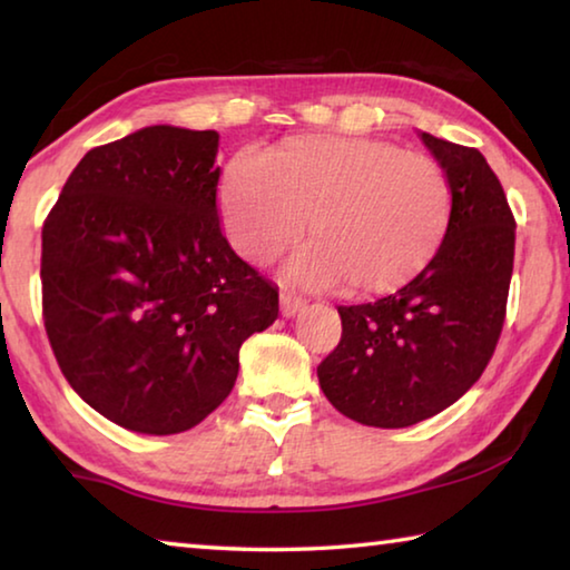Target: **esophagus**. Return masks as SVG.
<instances>
[{"label":"esophagus","mask_w":570,"mask_h":570,"mask_svg":"<svg viewBox=\"0 0 570 570\" xmlns=\"http://www.w3.org/2000/svg\"><path fill=\"white\" fill-rule=\"evenodd\" d=\"M304 298L296 296V294H288V292H282V314L284 316H294L304 308Z\"/></svg>","instance_id":"1"}]
</instances>
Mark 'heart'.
Here are the masks:
<instances>
[{"instance_id": "obj_1", "label": "heart", "mask_w": 570, "mask_h": 570, "mask_svg": "<svg viewBox=\"0 0 570 570\" xmlns=\"http://www.w3.org/2000/svg\"><path fill=\"white\" fill-rule=\"evenodd\" d=\"M226 236L250 264L276 262L302 238L286 276L316 292L392 294L435 258L452 220L438 160L370 138L294 135L244 150L220 178Z\"/></svg>"}]
</instances>
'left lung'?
<instances>
[{
	"mask_svg": "<svg viewBox=\"0 0 570 570\" xmlns=\"http://www.w3.org/2000/svg\"><path fill=\"white\" fill-rule=\"evenodd\" d=\"M452 186L435 258L377 302L340 306L342 340L316 366L336 410L370 428H410L480 380L505 322L515 218L482 153L422 132Z\"/></svg>",
	"mask_w": 570,
	"mask_h": 570,
	"instance_id": "1",
	"label": "left lung"
}]
</instances>
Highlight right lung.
Listing matches in <instances>:
<instances>
[{"instance_id": "1", "label": "right lung", "mask_w": 570, "mask_h": 570, "mask_svg": "<svg viewBox=\"0 0 570 570\" xmlns=\"http://www.w3.org/2000/svg\"><path fill=\"white\" fill-rule=\"evenodd\" d=\"M218 132L153 125L92 148L42 226V320L65 380L146 435L204 422L278 288L220 230Z\"/></svg>"}]
</instances>
